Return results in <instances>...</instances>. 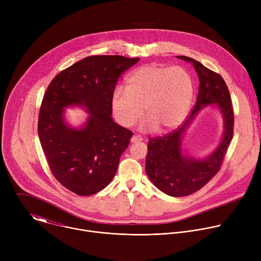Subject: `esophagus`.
<instances>
[{
	"label": "esophagus",
	"mask_w": 261,
	"mask_h": 261,
	"mask_svg": "<svg viewBox=\"0 0 261 261\" xmlns=\"http://www.w3.org/2000/svg\"><path fill=\"white\" fill-rule=\"evenodd\" d=\"M141 140H142V138L139 135H133L131 137V142H139Z\"/></svg>",
	"instance_id": "34e87169"
}]
</instances>
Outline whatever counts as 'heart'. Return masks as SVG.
<instances>
[{
	"instance_id": "1",
	"label": "heart",
	"mask_w": 261,
	"mask_h": 261,
	"mask_svg": "<svg viewBox=\"0 0 261 261\" xmlns=\"http://www.w3.org/2000/svg\"><path fill=\"white\" fill-rule=\"evenodd\" d=\"M194 96V84L181 67L146 65L133 70L126 88L117 87L111 96L114 118L125 128L132 127L142 116L143 129L168 132L187 116Z\"/></svg>"
}]
</instances>
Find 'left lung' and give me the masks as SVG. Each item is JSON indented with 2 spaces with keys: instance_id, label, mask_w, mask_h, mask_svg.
Wrapping results in <instances>:
<instances>
[{
  "instance_id": "obj_1",
  "label": "left lung",
  "mask_w": 261,
  "mask_h": 261,
  "mask_svg": "<svg viewBox=\"0 0 261 261\" xmlns=\"http://www.w3.org/2000/svg\"><path fill=\"white\" fill-rule=\"evenodd\" d=\"M178 59L191 62L199 77V90L191 115L181 126L158 137L148 138L145 159L146 174L163 193L180 197L190 195L215 176L233 136L234 114L231 97L226 83L220 74L204 67L198 61L185 56ZM217 103L225 119V135L215 152L204 161H198L181 154V136L196 114L203 106Z\"/></svg>"
}]
</instances>
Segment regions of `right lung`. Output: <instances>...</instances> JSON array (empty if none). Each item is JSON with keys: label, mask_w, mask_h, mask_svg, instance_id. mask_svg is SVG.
<instances>
[{"label": "right lung", "mask_w": 261, "mask_h": 261, "mask_svg": "<svg viewBox=\"0 0 261 261\" xmlns=\"http://www.w3.org/2000/svg\"><path fill=\"white\" fill-rule=\"evenodd\" d=\"M139 58L91 56L61 71L40 107L38 135L49 169L71 192L93 195L114 178L132 131L111 119V96L118 80ZM84 106L90 114L81 129L68 127L62 108Z\"/></svg>", "instance_id": "1"}]
</instances>
